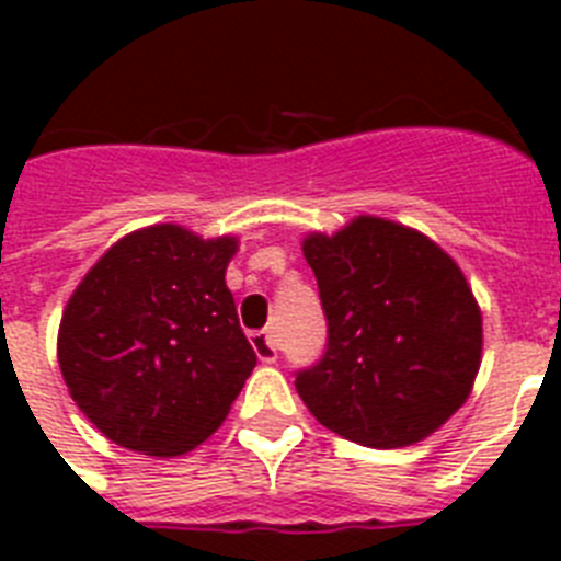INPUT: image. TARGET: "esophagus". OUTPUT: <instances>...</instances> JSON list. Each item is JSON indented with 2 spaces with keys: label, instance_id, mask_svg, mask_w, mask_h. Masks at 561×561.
Segmentation results:
<instances>
[{
  "label": "esophagus",
  "instance_id": "34e87169",
  "mask_svg": "<svg viewBox=\"0 0 561 561\" xmlns=\"http://www.w3.org/2000/svg\"><path fill=\"white\" fill-rule=\"evenodd\" d=\"M252 342V351L257 354V359L261 362H275L277 359V342L275 336L270 334V331H255V334L250 336Z\"/></svg>",
  "mask_w": 561,
  "mask_h": 561
}]
</instances>
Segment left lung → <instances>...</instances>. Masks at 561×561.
<instances>
[{
	"label": "left lung",
	"instance_id": "left-lung-1",
	"mask_svg": "<svg viewBox=\"0 0 561 561\" xmlns=\"http://www.w3.org/2000/svg\"><path fill=\"white\" fill-rule=\"evenodd\" d=\"M304 255L329 329L323 356L295 370L306 408L362 447L427 438L480 368V309L463 272L421 232L370 216L306 238Z\"/></svg>",
	"mask_w": 561,
	"mask_h": 561
}]
</instances>
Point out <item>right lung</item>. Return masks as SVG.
<instances>
[{
  "label": "right lung",
  "mask_w": 561,
  "mask_h": 561,
  "mask_svg": "<svg viewBox=\"0 0 561 561\" xmlns=\"http://www.w3.org/2000/svg\"><path fill=\"white\" fill-rule=\"evenodd\" d=\"M232 252L236 238L146 227L117 241L69 297L58 365L108 440L182 455L230 413L257 362L225 284Z\"/></svg>",
  "instance_id": "obj_1"
}]
</instances>
